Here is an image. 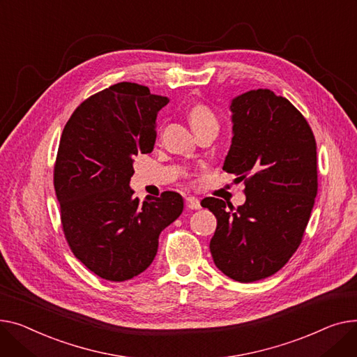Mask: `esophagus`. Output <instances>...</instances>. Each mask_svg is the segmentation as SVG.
I'll list each match as a JSON object with an SVG mask.
<instances>
[{
  "label": "esophagus",
  "instance_id": "34e87169",
  "mask_svg": "<svg viewBox=\"0 0 357 357\" xmlns=\"http://www.w3.org/2000/svg\"><path fill=\"white\" fill-rule=\"evenodd\" d=\"M185 206L187 208H192V211H197V208H200V200L196 199V197H185Z\"/></svg>",
  "mask_w": 357,
  "mask_h": 357
}]
</instances>
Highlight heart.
<instances>
[{"label":"heart","instance_id":"1","mask_svg":"<svg viewBox=\"0 0 357 357\" xmlns=\"http://www.w3.org/2000/svg\"><path fill=\"white\" fill-rule=\"evenodd\" d=\"M188 121H190L193 130H200L206 127L218 128V118L213 111L203 103H196L188 111Z\"/></svg>","mask_w":357,"mask_h":357}]
</instances>
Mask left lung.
I'll list each match as a JSON object with an SVG mask.
<instances>
[{
	"label": "left lung",
	"mask_w": 357,
	"mask_h": 357,
	"mask_svg": "<svg viewBox=\"0 0 357 357\" xmlns=\"http://www.w3.org/2000/svg\"><path fill=\"white\" fill-rule=\"evenodd\" d=\"M232 145L223 170L245 180L236 208L206 197L218 220L211 254L225 275L254 282L274 275L298 249L317 196V145L308 122L269 89L232 99Z\"/></svg>",
	"instance_id": "8db88e82"
}]
</instances>
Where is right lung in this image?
Here are the masks:
<instances>
[{
    "mask_svg": "<svg viewBox=\"0 0 357 357\" xmlns=\"http://www.w3.org/2000/svg\"><path fill=\"white\" fill-rule=\"evenodd\" d=\"M167 103L146 86L121 82L83 100L63 130L54 164L63 232L73 255L103 280L144 272L160 234L183 212L176 192L139 203L130 187L134 158L153 151Z\"/></svg>",
    "mask_w": 357,
    "mask_h": 357,
    "instance_id": "1",
    "label": "right lung"
}]
</instances>
